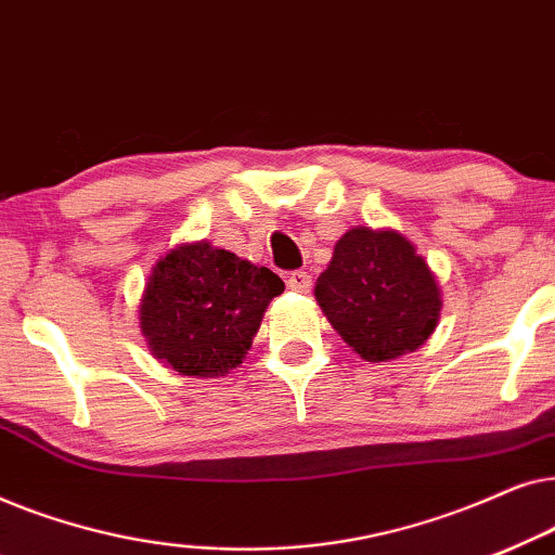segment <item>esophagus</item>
Wrapping results in <instances>:
<instances>
[{"label":"esophagus","instance_id":"34e87169","mask_svg":"<svg viewBox=\"0 0 555 555\" xmlns=\"http://www.w3.org/2000/svg\"><path fill=\"white\" fill-rule=\"evenodd\" d=\"M310 285H313V278H310L306 270L291 272V275H287V287L295 293H308Z\"/></svg>","mask_w":555,"mask_h":555}]
</instances>
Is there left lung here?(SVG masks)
Listing matches in <instances>:
<instances>
[{
  "label": "left lung",
  "instance_id": "8db88e82",
  "mask_svg": "<svg viewBox=\"0 0 555 555\" xmlns=\"http://www.w3.org/2000/svg\"><path fill=\"white\" fill-rule=\"evenodd\" d=\"M315 300L363 361L382 363L427 344L442 291L427 260L397 230L351 227L315 280Z\"/></svg>",
  "mask_w": 555,
  "mask_h": 555
}]
</instances>
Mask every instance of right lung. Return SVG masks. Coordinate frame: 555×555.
<instances>
[{"instance_id":"add662e5","label":"right lung","mask_w":555,"mask_h":555,"mask_svg":"<svg viewBox=\"0 0 555 555\" xmlns=\"http://www.w3.org/2000/svg\"><path fill=\"white\" fill-rule=\"evenodd\" d=\"M285 283L207 240L181 242L151 268L139 302L149 351L181 376L219 378L237 369Z\"/></svg>"}]
</instances>
